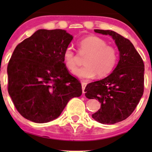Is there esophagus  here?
I'll return each instance as SVG.
<instances>
[{
  "mask_svg": "<svg viewBox=\"0 0 152 152\" xmlns=\"http://www.w3.org/2000/svg\"><path fill=\"white\" fill-rule=\"evenodd\" d=\"M81 86H82L83 93H84V90H85L86 86H87V83H86L85 81H81Z\"/></svg>",
  "mask_w": 152,
  "mask_h": 152,
  "instance_id": "1",
  "label": "esophagus"
}]
</instances>
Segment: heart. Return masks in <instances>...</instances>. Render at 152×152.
<instances>
[{
    "label": "heart",
    "instance_id": "obj_1",
    "mask_svg": "<svg viewBox=\"0 0 152 152\" xmlns=\"http://www.w3.org/2000/svg\"><path fill=\"white\" fill-rule=\"evenodd\" d=\"M77 52L80 56H86L85 65L74 72L81 79L92 78L96 75L97 77H105L114 69L118 61L117 50L97 36H88L79 41ZM63 62L69 71L77 67V55L71 47L63 52Z\"/></svg>",
    "mask_w": 152,
    "mask_h": 152
}]
</instances>
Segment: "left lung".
Here are the masks:
<instances>
[{
    "label": "left lung",
    "instance_id": "1",
    "mask_svg": "<svg viewBox=\"0 0 152 152\" xmlns=\"http://www.w3.org/2000/svg\"><path fill=\"white\" fill-rule=\"evenodd\" d=\"M94 32L113 37L119 51L117 66L105 78L86 86L88 99H96L101 106L92 117L103 124L121 122L132 113L144 92V62L128 39L112 30Z\"/></svg>",
    "mask_w": 152,
    "mask_h": 152
}]
</instances>
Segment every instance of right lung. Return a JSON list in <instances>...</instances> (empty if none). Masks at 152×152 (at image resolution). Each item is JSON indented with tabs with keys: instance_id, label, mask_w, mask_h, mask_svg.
<instances>
[{
	"instance_id": "right-lung-1",
	"label": "right lung",
	"mask_w": 152,
	"mask_h": 152,
	"mask_svg": "<svg viewBox=\"0 0 152 152\" xmlns=\"http://www.w3.org/2000/svg\"><path fill=\"white\" fill-rule=\"evenodd\" d=\"M72 39L63 29H39L13 51L7 65V90L26 119L52 121L72 98L82 94L81 84L63 62V52Z\"/></svg>"
}]
</instances>
